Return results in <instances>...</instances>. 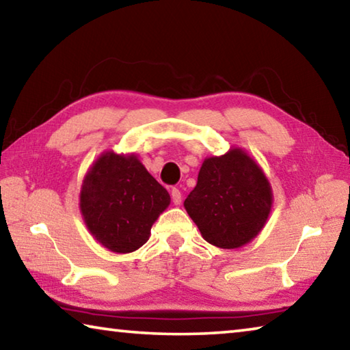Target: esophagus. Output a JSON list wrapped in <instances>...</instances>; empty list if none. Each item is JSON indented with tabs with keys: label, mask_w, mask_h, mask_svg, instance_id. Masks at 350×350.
<instances>
[{
	"label": "esophagus",
	"mask_w": 350,
	"mask_h": 350,
	"mask_svg": "<svg viewBox=\"0 0 350 350\" xmlns=\"http://www.w3.org/2000/svg\"><path fill=\"white\" fill-rule=\"evenodd\" d=\"M171 199H173L174 205H180V202H182V193H180L179 188L171 189Z\"/></svg>",
	"instance_id": "1"
}]
</instances>
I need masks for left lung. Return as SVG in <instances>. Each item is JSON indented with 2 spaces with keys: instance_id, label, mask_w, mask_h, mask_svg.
Returning a JSON list of instances; mask_svg holds the SVG:
<instances>
[{
  "instance_id": "obj_1",
  "label": "left lung",
  "mask_w": 350,
  "mask_h": 350,
  "mask_svg": "<svg viewBox=\"0 0 350 350\" xmlns=\"http://www.w3.org/2000/svg\"><path fill=\"white\" fill-rule=\"evenodd\" d=\"M271 205L273 193L267 176L242 148L206 157L196 187L183 202L202 238L227 250L256 238Z\"/></svg>"
}]
</instances>
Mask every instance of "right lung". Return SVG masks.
<instances>
[{
  "instance_id": "right-lung-1",
  "label": "right lung",
  "mask_w": 350,
  "mask_h": 350,
  "mask_svg": "<svg viewBox=\"0 0 350 350\" xmlns=\"http://www.w3.org/2000/svg\"><path fill=\"white\" fill-rule=\"evenodd\" d=\"M170 202L167 189L135 154H100L80 189L83 221L94 239L114 253H131L144 245Z\"/></svg>"
}]
</instances>
